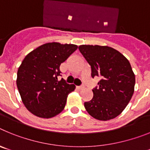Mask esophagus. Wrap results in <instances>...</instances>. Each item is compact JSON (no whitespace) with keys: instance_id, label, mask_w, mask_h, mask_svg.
<instances>
[{"instance_id":"1","label":"esophagus","mask_w":150,"mask_h":150,"mask_svg":"<svg viewBox=\"0 0 150 150\" xmlns=\"http://www.w3.org/2000/svg\"><path fill=\"white\" fill-rule=\"evenodd\" d=\"M78 88H79V89H83V88H85V86L84 85H82V86H78Z\"/></svg>"}]
</instances>
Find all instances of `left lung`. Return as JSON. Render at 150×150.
Instances as JSON below:
<instances>
[{"mask_svg": "<svg viewBox=\"0 0 150 150\" xmlns=\"http://www.w3.org/2000/svg\"><path fill=\"white\" fill-rule=\"evenodd\" d=\"M79 50L91 68V76L100 77L93 98L85 102L88 114L101 121L114 119L126 107L134 91L135 75L128 59L107 46L81 45Z\"/></svg>", "mask_w": 150, "mask_h": 150, "instance_id": "8db88e82", "label": "left lung"}]
</instances>
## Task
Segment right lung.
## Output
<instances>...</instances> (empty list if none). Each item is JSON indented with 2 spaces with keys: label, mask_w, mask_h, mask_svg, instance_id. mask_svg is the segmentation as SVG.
Here are the masks:
<instances>
[{
  "label": "right lung",
  "mask_w": 150,
  "mask_h": 150,
  "mask_svg": "<svg viewBox=\"0 0 150 150\" xmlns=\"http://www.w3.org/2000/svg\"><path fill=\"white\" fill-rule=\"evenodd\" d=\"M78 46L48 43L28 54L17 71L16 85L24 105L32 114L49 119L59 114L65 107L74 84L62 79L60 65Z\"/></svg>",
  "instance_id": "1"
}]
</instances>
